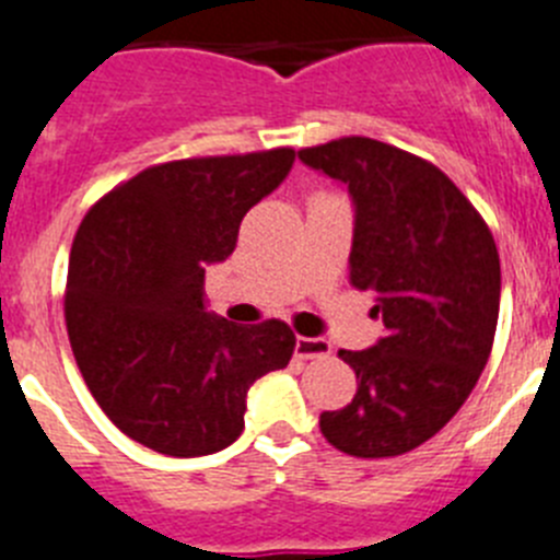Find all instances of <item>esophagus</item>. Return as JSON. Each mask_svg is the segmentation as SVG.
<instances>
[{"mask_svg": "<svg viewBox=\"0 0 560 560\" xmlns=\"http://www.w3.org/2000/svg\"><path fill=\"white\" fill-rule=\"evenodd\" d=\"M330 341L328 339H314V336H296V359H325L330 355Z\"/></svg>", "mask_w": 560, "mask_h": 560, "instance_id": "1", "label": "esophagus"}]
</instances>
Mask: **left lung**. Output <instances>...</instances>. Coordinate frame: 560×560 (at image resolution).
<instances>
[{"label":"left lung","mask_w":560,"mask_h":560,"mask_svg":"<svg viewBox=\"0 0 560 560\" xmlns=\"http://www.w3.org/2000/svg\"><path fill=\"white\" fill-rule=\"evenodd\" d=\"M355 205L350 285L370 291L387 334L339 350L355 370L348 407L319 415L353 457H398L446 427L477 387L499 319V252L463 190L432 162L370 137L303 148Z\"/></svg>","instance_id":"8db88e82"}]
</instances>
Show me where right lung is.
Masks as SVG:
<instances>
[{
	"label": "right lung",
	"mask_w": 560,
	"mask_h": 560,
	"mask_svg": "<svg viewBox=\"0 0 560 560\" xmlns=\"http://www.w3.org/2000/svg\"><path fill=\"white\" fill-rule=\"evenodd\" d=\"M294 165V148L151 165L89 207L72 241L63 319L78 370L114 427L171 457L244 432L246 393L283 370L280 319L241 328L205 311V271Z\"/></svg>",
	"instance_id": "obj_1"
}]
</instances>
